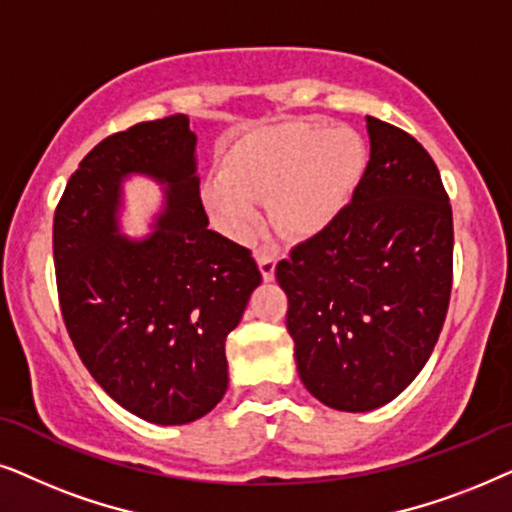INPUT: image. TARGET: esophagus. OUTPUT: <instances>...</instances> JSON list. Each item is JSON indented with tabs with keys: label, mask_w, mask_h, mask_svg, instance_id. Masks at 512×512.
Here are the masks:
<instances>
[{
	"label": "esophagus",
	"mask_w": 512,
	"mask_h": 512,
	"mask_svg": "<svg viewBox=\"0 0 512 512\" xmlns=\"http://www.w3.org/2000/svg\"><path fill=\"white\" fill-rule=\"evenodd\" d=\"M255 260L260 264V271H262V278L264 281H274L276 276V257L271 255L267 250H257L255 252Z\"/></svg>",
	"instance_id": "esophagus-1"
}]
</instances>
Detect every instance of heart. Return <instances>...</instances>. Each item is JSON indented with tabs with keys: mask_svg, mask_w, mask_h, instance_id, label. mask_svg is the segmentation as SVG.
I'll return each instance as SVG.
<instances>
[{
	"mask_svg": "<svg viewBox=\"0 0 512 512\" xmlns=\"http://www.w3.org/2000/svg\"><path fill=\"white\" fill-rule=\"evenodd\" d=\"M367 147L351 128L290 121L243 135L222 156L220 175L201 187L203 206L224 234L245 241L257 227V206L288 241L325 231L356 194Z\"/></svg>",
	"mask_w": 512,
	"mask_h": 512,
	"instance_id": "obj_1",
	"label": "heart"
}]
</instances>
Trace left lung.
Instances as JSON below:
<instances>
[{
	"label": "left lung",
	"instance_id": "8db88e82",
	"mask_svg": "<svg viewBox=\"0 0 512 512\" xmlns=\"http://www.w3.org/2000/svg\"><path fill=\"white\" fill-rule=\"evenodd\" d=\"M370 161L349 206L276 267L299 379L320 403L370 412L431 358L452 292L454 227L431 154L365 117Z\"/></svg>",
	"mask_w": 512,
	"mask_h": 512
}]
</instances>
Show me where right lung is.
Segmentation results:
<instances>
[{
    "instance_id": "obj_1",
    "label": "right lung",
    "mask_w": 512,
    "mask_h": 512,
    "mask_svg": "<svg viewBox=\"0 0 512 512\" xmlns=\"http://www.w3.org/2000/svg\"><path fill=\"white\" fill-rule=\"evenodd\" d=\"M131 174L167 196L145 239L118 231ZM53 262L67 332L109 398L159 426L220 403L224 342L262 274L248 248L208 229L185 114L109 135L84 156L53 217Z\"/></svg>"
}]
</instances>
